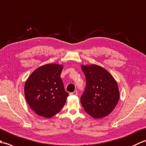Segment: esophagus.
I'll return each mask as SVG.
<instances>
[{
    "mask_svg": "<svg viewBox=\"0 0 146 146\" xmlns=\"http://www.w3.org/2000/svg\"><path fill=\"white\" fill-rule=\"evenodd\" d=\"M70 94L71 95H78V92H77V91H75V92H72V93H70Z\"/></svg>",
    "mask_w": 146,
    "mask_h": 146,
    "instance_id": "1",
    "label": "esophagus"
}]
</instances>
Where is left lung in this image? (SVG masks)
I'll return each instance as SVG.
<instances>
[{
  "mask_svg": "<svg viewBox=\"0 0 146 146\" xmlns=\"http://www.w3.org/2000/svg\"><path fill=\"white\" fill-rule=\"evenodd\" d=\"M86 86L80 102L86 112L94 119H100L110 114L119 99L117 83L111 74L96 64L84 66Z\"/></svg>",
  "mask_w": 146,
  "mask_h": 146,
  "instance_id": "8db88e82",
  "label": "left lung"
}]
</instances>
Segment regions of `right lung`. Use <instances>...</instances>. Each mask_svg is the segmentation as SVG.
Listing matches in <instances>:
<instances>
[{
	"label": "right lung",
	"instance_id": "obj_1",
	"mask_svg": "<svg viewBox=\"0 0 146 146\" xmlns=\"http://www.w3.org/2000/svg\"><path fill=\"white\" fill-rule=\"evenodd\" d=\"M63 66L48 64L34 71L27 80L24 94L27 104L39 116L50 118L63 107L69 94L60 77Z\"/></svg>",
	"mask_w": 146,
	"mask_h": 146
}]
</instances>
